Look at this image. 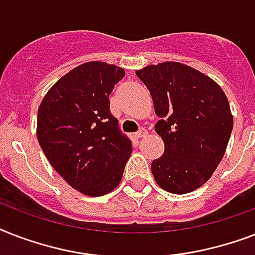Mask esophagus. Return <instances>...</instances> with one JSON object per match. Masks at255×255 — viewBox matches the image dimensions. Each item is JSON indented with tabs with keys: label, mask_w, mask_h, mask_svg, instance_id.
<instances>
[{
	"label": "esophagus",
	"mask_w": 255,
	"mask_h": 255,
	"mask_svg": "<svg viewBox=\"0 0 255 255\" xmlns=\"http://www.w3.org/2000/svg\"><path fill=\"white\" fill-rule=\"evenodd\" d=\"M148 135V131L145 129V128H140V131L139 132H136V137L137 139H141V137H145V136Z\"/></svg>",
	"instance_id": "obj_1"
}]
</instances>
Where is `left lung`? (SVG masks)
Instances as JSON below:
<instances>
[{"instance_id":"1","label":"left lung","mask_w":255,"mask_h":255,"mask_svg":"<svg viewBox=\"0 0 255 255\" xmlns=\"http://www.w3.org/2000/svg\"><path fill=\"white\" fill-rule=\"evenodd\" d=\"M160 120L155 131L165 149L152 161L160 188L185 194L204 185L225 155L233 115L225 92L205 74L178 62L137 70Z\"/></svg>"}]
</instances>
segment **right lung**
I'll return each instance as SVG.
<instances>
[{
    "label": "right lung",
    "mask_w": 255,
    "mask_h": 255,
    "mask_svg": "<svg viewBox=\"0 0 255 255\" xmlns=\"http://www.w3.org/2000/svg\"><path fill=\"white\" fill-rule=\"evenodd\" d=\"M124 70L106 62L78 66L50 88L38 108L37 137L53 168L91 197L115 189L132 143L118 127L108 96Z\"/></svg>",
    "instance_id": "1"
}]
</instances>
